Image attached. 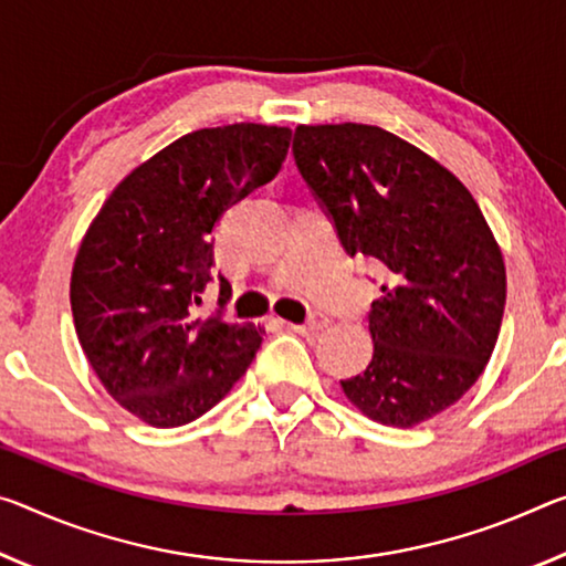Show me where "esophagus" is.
I'll return each mask as SVG.
<instances>
[{"instance_id": "1", "label": "esophagus", "mask_w": 566, "mask_h": 566, "mask_svg": "<svg viewBox=\"0 0 566 566\" xmlns=\"http://www.w3.org/2000/svg\"><path fill=\"white\" fill-rule=\"evenodd\" d=\"M322 325H325L322 319H307V322H302V325H297V322H284L286 329L302 332V335H307V332H317V329H322Z\"/></svg>"}]
</instances>
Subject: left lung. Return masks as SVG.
Listing matches in <instances>:
<instances>
[{
    "instance_id": "left-lung-1",
    "label": "left lung",
    "mask_w": 566,
    "mask_h": 566,
    "mask_svg": "<svg viewBox=\"0 0 566 566\" xmlns=\"http://www.w3.org/2000/svg\"><path fill=\"white\" fill-rule=\"evenodd\" d=\"M294 160L349 256L385 272L373 360L339 380L382 426L412 428L481 378L506 304L501 247L451 170L378 125H297Z\"/></svg>"
}]
</instances>
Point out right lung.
I'll return each mask as SVG.
<instances>
[{"label": "right lung", "instance_id": "right-lung-1", "mask_svg": "<svg viewBox=\"0 0 566 566\" xmlns=\"http://www.w3.org/2000/svg\"><path fill=\"white\" fill-rule=\"evenodd\" d=\"M286 125L201 128L113 188L80 241L70 304L80 347L118 406L154 428L186 426L247 373L262 327L199 317L221 213L280 174ZM221 280V304L229 300Z\"/></svg>", "mask_w": 566, "mask_h": 566}]
</instances>
